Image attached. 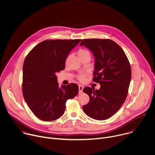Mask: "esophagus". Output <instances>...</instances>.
Listing matches in <instances>:
<instances>
[{
  "mask_svg": "<svg viewBox=\"0 0 155 155\" xmlns=\"http://www.w3.org/2000/svg\"><path fill=\"white\" fill-rule=\"evenodd\" d=\"M84 87L81 85H79L78 86V89H79V93H81L83 91V90Z\"/></svg>",
  "mask_w": 155,
  "mask_h": 155,
  "instance_id": "obj_1",
  "label": "esophagus"
}]
</instances>
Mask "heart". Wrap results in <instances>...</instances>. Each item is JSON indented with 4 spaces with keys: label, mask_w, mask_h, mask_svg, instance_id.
<instances>
[{
    "label": "heart",
    "mask_w": 155,
    "mask_h": 155,
    "mask_svg": "<svg viewBox=\"0 0 155 155\" xmlns=\"http://www.w3.org/2000/svg\"><path fill=\"white\" fill-rule=\"evenodd\" d=\"M78 54L80 58H81V57H83L84 56H86V55H90V52L88 51L87 50H84V49H80L78 51ZM78 78L80 81H83L85 79V75L84 74H80L78 75Z\"/></svg>",
    "instance_id": "1"
}]
</instances>
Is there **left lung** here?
<instances>
[{
  "label": "left lung",
  "mask_w": 155,
  "mask_h": 155,
  "mask_svg": "<svg viewBox=\"0 0 155 155\" xmlns=\"http://www.w3.org/2000/svg\"><path fill=\"white\" fill-rule=\"evenodd\" d=\"M89 49L94 56L93 81L99 90L86 87L90 97L83 106L84 114L96 120H104L116 114L124 102L131 79L129 62L123 49L109 39H84L80 46Z\"/></svg>",
  "instance_id": "8db88e82"
}]
</instances>
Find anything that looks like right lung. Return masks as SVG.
<instances>
[{"label": "right lung", "instance_id": "obj_1", "mask_svg": "<svg viewBox=\"0 0 155 155\" xmlns=\"http://www.w3.org/2000/svg\"><path fill=\"white\" fill-rule=\"evenodd\" d=\"M81 40L43 41L26 56L23 68V94L28 107L40 120L58 119L64 113L66 101L78 94L77 84L59 87L56 74L65 69L69 54Z\"/></svg>", "mask_w": 155, "mask_h": 155}]
</instances>
